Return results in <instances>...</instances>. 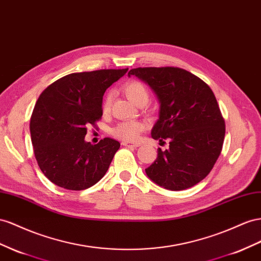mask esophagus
<instances>
[{
	"label": "esophagus",
	"instance_id": "esophagus-1",
	"mask_svg": "<svg viewBox=\"0 0 261 261\" xmlns=\"http://www.w3.org/2000/svg\"><path fill=\"white\" fill-rule=\"evenodd\" d=\"M122 145H123V146H127V147H133V148H137V147H139V144H138V143L133 144V143H128V142H123V143H122Z\"/></svg>",
	"mask_w": 261,
	"mask_h": 261
}]
</instances>
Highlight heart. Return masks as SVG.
<instances>
[{
    "label": "heart",
    "instance_id": "b5f03b06",
    "mask_svg": "<svg viewBox=\"0 0 261 261\" xmlns=\"http://www.w3.org/2000/svg\"><path fill=\"white\" fill-rule=\"evenodd\" d=\"M123 92L125 93L126 97L136 107L139 105H146L148 100H149V91L146 88L145 84L137 80L129 81L123 86ZM112 100H113V93H108L107 96L104 97L103 101V112L108 113L111 109ZM144 129V125L139 122H124L119 123L112 130V133L117 138H121L123 140H129L133 142L138 136L140 132Z\"/></svg>",
    "mask_w": 261,
    "mask_h": 261
}]
</instances>
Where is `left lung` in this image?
Wrapping results in <instances>:
<instances>
[{
    "mask_svg": "<svg viewBox=\"0 0 261 261\" xmlns=\"http://www.w3.org/2000/svg\"><path fill=\"white\" fill-rule=\"evenodd\" d=\"M135 75L152 90L159 102V118L151 137L169 142L145 169L147 177L171 191L195 186L212 170L220 156L225 123L216 97L205 82L180 68H136Z\"/></svg>",
    "mask_w": 261,
    "mask_h": 261,
    "instance_id": "8db88e82",
    "label": "left lung"
}]
</instances>
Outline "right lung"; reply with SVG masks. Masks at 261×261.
I'll return each instance as SVG.
<instances>
[{"mask_svg":"<svg viewBox=\"0 0 261 261\" xmlns=\"http://www.w3.org/2000/svg\"><path fill=\"white\" fill-rule=\"evenodd\" d=\"M128 69L71 73L43 91L31 117V137L45 177L67 190L88 189L100 181L118 150L107 137L86 142L88 126L101 118L103 95Z\"/></svg>","mask_w":261,"mask_h":261,"instance_id":"obj_1","label":"right lung"}]
</instances>
